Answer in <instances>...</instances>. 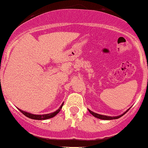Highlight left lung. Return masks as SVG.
<instances>
[{
  "label": "left lung",
  "mask_w": 148,
  "mask_h": 148,
  "mask_svg": "<svg viewBox=\"0 0 148 148\" xmlns=\"http://www.w3.org/2000/svg\"><path fill=\"white\" fill-rule=\"evenodd\" d=\"M130 108H128V109H127V111H125V112H124V113H123V114L119 115V116H104V115H101V114H99V113H94V112L91 111V110H89V109H88V111L90 112V113H91V115H93V116H94V117L97 118V119H101V120H113V119H119V118H121V116H123V115L125 114V113H126V112L128 111Z\"/></svg>",
  "instance_id": "1"
}]
</instances>
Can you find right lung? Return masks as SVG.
Listing matches in <instances>:
<instances>
[{
	"mask_svg": "<svg viewBox=\"0 0 148 148\" xmlns=\"http://www.w3.org/2000/svg\"><path fill=\"white\" fill-rule=\"evenodd\" d=\"M63 104H64V103L62 104L61 106H60V108H59L57 110V111L53 112V113H48V114H42V115L32 114V113H28V112L24 111H23V110L19 109V108H18V109H19V111H21V113H23V114L25 115V116H27V117L29 118V119H34V120H46V119H51V118L54 117V116H55L56 115H57V113H58L60 111V110L62 109Z\"/></svg>",
	"mask_w": 148,
	"mask_h": 148,
	"instance_id": "add662e5",
	"label": "right lung"
}]
</instances>
